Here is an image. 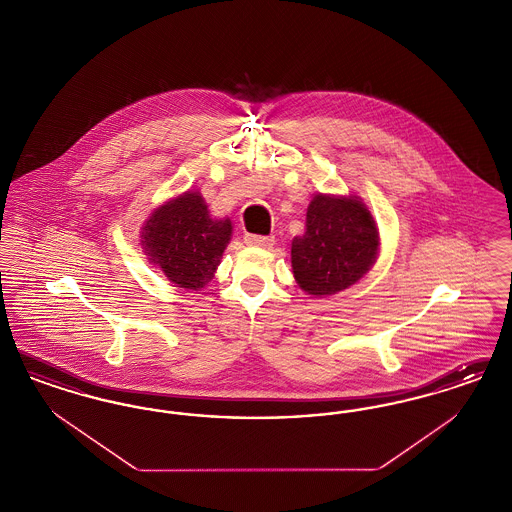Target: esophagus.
I'll list each match as a JSON object with an SVG mask.
<instances>
[{"label":"esophagus","instance_id":"esophagus-1","mask_svg":"<svg viewBox=\"0 0 512 512\" xmlns=\"http://www.w3.org/2000/svg\"><path fill=\"white\" fill-rule=\"evenodd\" d=\"M244 242L251 247H270L274 244L272 236H255V234H245Z\"/></svg>","mask_w":512,"mask_h":512}]
</instances>
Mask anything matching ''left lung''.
<instances>
[{
  "instance_id": "8db88e82",
  "label": "left lung",
  "mask_w": 512,
  "mask_h": 512,
  "mask_svg": "<svg viewBox=\"0 0 512 512\" xmlns=\"http://www.w3.org/2000/svg\"><path fill=\"white\" fill-rule=\"evenodd\" d=\"M305 234L293 238L297 286L313 297L343 292L365 278L380 253V232L359 195L315 194Z\"/></svg>"
}]
</instances>
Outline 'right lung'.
<instances>
[{
    "label": "right lung",
    "instance_id": "obj_1",
    "mask_svg": "<svg viewBox=\"0 0 512 512\" xmlns=\"http://www.w3.org/2000/svg\"><path fill=\"white\" fill-rule=\"evenodd\" d=\"M230 240L232 220L215 219L199 190H188L153 209L140 230L149 265L186 292H199L211 282Z\"/></svg>",
    "mask_w": 512,
    "mask_h": 512
}]
</instances>
